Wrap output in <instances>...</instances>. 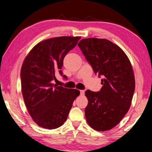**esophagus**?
<instances>
[{
    "label": "esophagus",
    "mask_w": 152,
    "mask_h": 152,
    "mask_svg": "<svg viewBox=\"0 0 152 152\" xmlns=\"http://www.w3.org/2000/svg\"><path fill=\"white\" fill-rule=\"evenodd\" d=\"M84 92H85V91H83V90H81V91H80V94H81V95H82V94H84Z\"/></svg>",
    "instance_id": "1"
}]
</instances>
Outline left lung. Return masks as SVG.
<instances>
[{"label":"left lung","mask_w":152,"mask_h":152,"mask_svg":"<svg viewBox=\"0 0 152 152\" xmlns=\"http://www.w3.org/2000/svg\"><path fill=\"white\" fill-rule=\"evenodd\" d=\"M95 74L102 76L99 92L88 90L85 109L88 124L96 131H106L119 124L130 107L135 90L131 62L119 47L105 39H82L78 43Z\"/></svg>","instance_id":"left-lung-1"}]
</instances>
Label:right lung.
Segmentation results:
<instances>
[{
  "instance_id": "add662e5",
  "label": "right lung",
  "mask_w": 152,
  "mask_h": 152,
  "mask_svg": "<svg viewBox=\"0 0 152 152\" xmlns=\"http://www.w3.org/2000/svg\"><path fill=\"white\" fill-rule=\"evenodd\" d=\"M81 37L61 36L45 39L30 50L20 71L22 94L28 114L39 127L48 129L61 126L72 103L80 95L76 89L53 85L64 57Z\"/></svg>"
}]
</instances>
